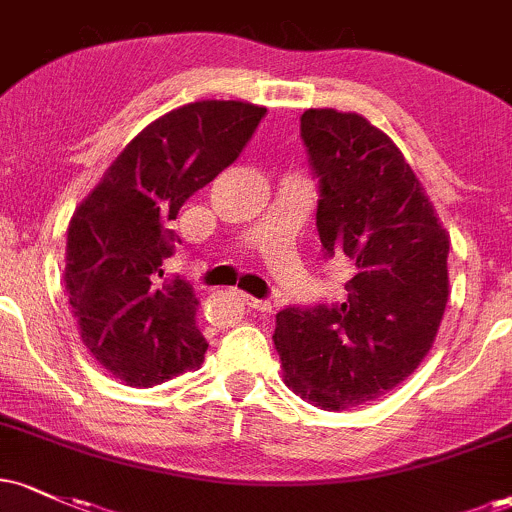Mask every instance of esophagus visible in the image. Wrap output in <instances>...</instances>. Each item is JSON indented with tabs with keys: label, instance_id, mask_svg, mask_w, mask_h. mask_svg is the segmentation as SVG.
<instances>
[{
	"label": "esophagus",
	"instance_id": "obj_1",
	"mask_svg": "<svg viewBox=\"0 0 512 512\" xmlns=\"http://www.w3.org/2000/svg\"><path fill=\"white\" fill-rule=\"evenodd\" d=\"M240 296H243V303L247 308H252V311H262V313L272 311V303L265 299H255V296H247V294H240Z\"/></svg>",
	"mask_w": 512,
	"mask_h": 512
}]
</instances>
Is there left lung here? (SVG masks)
Instances as JSON below:
<instances>
[{
    "label": "left lung",
    "instance_id": "left-lung-1",
    "mask_svg": "<svg viewBox=\"0 0 512 512\" xmlns=\"http://www.w3.org/2000/svg\"><path fill=\"white\" fill-rule=\"evenodd\" d=\"M301 140L318 179L323 260L350 279L342 301L282 308L274 345L291 391L345 411L389 393L430 352L449 296V238L406 157L364 116L308 109Z\"/></svg>",
    "mask_w": 512,
    "mask_h": 512
}]
</instances>
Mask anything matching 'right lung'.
<instances>
[{"label": "right lung", "instance_id": "add662e5", "mask_svg": "<svg viewBox=\"0 0 512 512\" xmlns=\"http://www.w3.org/2000/svg\"><path fill=\"white\" fill-rule=\"evenodd\" d=\"M247 101H194L150 123L111 162L67 228L65 286L82 342L128 386L199 367L209 342L196 299L162 262L184 201L238 160L265 119Z\"/></svg>", "mask_w": 512, "mask_h": 512}]
</instances>
